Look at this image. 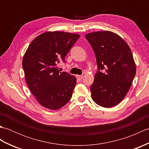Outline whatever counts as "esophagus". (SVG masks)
I'll use <instances>...</instances> for the list:
<instances>
[{"instance_id":"esophagus-1","label":"esophagus","mask_w":149,"mask_h":149,"mask_svg":"<svg viewBox=\"0 0 149 149\" xmlns=\"http://www.w3.org/2000/svg\"><path fill=\"white\" fill-rule=\"evenodd\" d=\"M76 77H77V79L81 80L82 79H83V75H76Z\"/></svg>"}]
</instances>
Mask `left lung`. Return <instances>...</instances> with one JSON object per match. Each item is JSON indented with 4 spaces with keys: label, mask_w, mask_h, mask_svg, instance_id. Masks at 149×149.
<instances>
[{
    "label": "left lung",
    "mask_w": 149,
    "mask_h": 149,
    "mask_svg": "<svg viewBox=\"0 0 149 149\" xmlns=\"http://www.w3.org/2000/svg\"><path fill=\"white\" fill-rule=\"evenodd\" d=\"M85 38L95 54L98 68L90 88L92 99L104 107L115 106L124 99L136 75L131 50L111 31L88 33Z\"/></svg>",
    "instance_id": "obj_1"
}]
</instances>
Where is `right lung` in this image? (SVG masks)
<instances>
[{
    "label": "right lung",
    "mask_w": 149,
    "mask_h": 149,
    "mask_svg": "<svg viewBox=\"0 0 149 149\" xmlns=\"http://www.w3.org/2000/svg\"><path fill=\"white\" fill-rule=\"evenodd\" d=\"M78 34L46 32L32 41L22 60L26 83L41 105L47 109L61 108L70 100L77 79L60 72L57 63L64 61Z\"/></svg>",
    "instance_id": "add662e5"
}]
</instances>
